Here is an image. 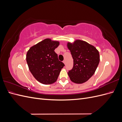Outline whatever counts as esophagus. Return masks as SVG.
<instances>
[{
	"label": "esophagus",
	"mask_w": 122,
	"mask_h": 122,
	"mask_svg": "<svg viewBox=\"0 0 122 122\" xmlns=\"http://www.w3.org/2000/svg\"><path fill=\"white\" fill-rule=\"evenodd\" d=\"M63 62H64V63L65 64H66V61H65V60H64V61H63Z\"/></svg>",
	"instance_id": "34e87169"
}]
</instances>
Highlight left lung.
Here are the masks:
<instances>
[{"label": "left lung", "instance_id": "left-lung-1", "mask_svg": "<svg viewBox=\"0 0 122 122\" xmlns=\"http://www.w3.org/2000/svg\"><path fill=\"white\" fill-rule=\"evenodd\" d=\"M73 59V67L68 72L72 82L80 84L86 82L94 75L100 61L98 50L82 40L68 43Z\"/></svg>", "mask_w": 122, "mask_h": 122}]
</instances>
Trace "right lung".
I'll use <instances>...</instances> for the list:
<instances>
[{
  "instance_id": "1",
  "label": "right lung",
  "mask_w": 122,
  "mask_h": 122,
  "mask_svg": "<svg viewBox=\"0 0 122 122\" xmlns=\"http://www.w3.org/2000/svg\"><path fill=\"white\" fill-rule=\"evenodd\" d=\"M60 42L46 39L30 47L26 54V61L30 72L36 80L50 84L57 79L65 65L58 59L54 50Z\"/></svg>"
}]
</instances>
